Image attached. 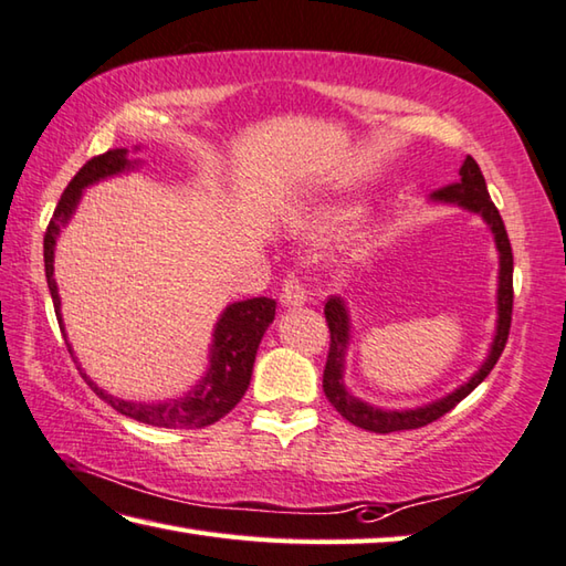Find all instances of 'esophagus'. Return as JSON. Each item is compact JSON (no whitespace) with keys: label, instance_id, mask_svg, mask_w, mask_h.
<instances>
[{"label":"esophagus","instance_id":"1","mask_svg":"<svg viewBox=\"0 0 566 566\" xmlns=\"http://www.w3.org/2000/svg\"><path fill=\"white\" fill-rule=\"evenodd\" d=\"M280 302L284 306H304L306 304V290L300 280H290L282 286Z\"/></svg>","mask_w":566,"mask_h":566}]
</instances>
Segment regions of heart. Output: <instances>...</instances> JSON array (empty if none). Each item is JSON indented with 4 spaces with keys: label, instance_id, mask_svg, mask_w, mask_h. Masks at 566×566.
<instances>
[{
    "label": "heart",
    "instance_id": "obj_1",
    "mask_svg": "<svg viewBox=\"0 0 566 566\" xmlns=\"http://www.w3.org/2000/svg\"><path fill=\"white\" fill-rule=\"evenodd\" d=\"M358 210L354 205H342V202H318L312 208H304L296 218V228L304 230L306 234H334L344 230L346 224L356 220Z\"/></svg>",
    "mask_w": 566,
    "mask_h": 566
}]
</instances>
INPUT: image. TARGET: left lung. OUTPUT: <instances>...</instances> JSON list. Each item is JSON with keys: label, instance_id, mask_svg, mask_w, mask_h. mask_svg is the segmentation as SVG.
I'll list each match as a JSON object with an SVG mask.
<instances>
[{"label": "left lung", "instance_id": "obj_1", "mask_svg": "<svg viewBox=\"0 0 566 566\" xmlns=\"http://www.w3.org/2000/svg\"><path fill=\"white\" fill-rule=\"evenodd\" d=\"M436 202H448L458 205V208H465L470 212H478L482 220L490 224L492 234H495V248L500 252V284H497V332L492 338L490 354L468 384L455 388L453 394L446 398L433 400L423 408H410V410H384L376 406H368L364 400L352 396L344 386V364H346V348L348 338H352V324H348V312L342 296H328L324 306V316L328 324V334H332V342H328V356L324 366V394L338 413H342L348 423H354L364 430H371V433H396V430H413L433 423L440 416H446L448 410H453L462 398L472 394L482 381H485L488 374L495 368L500 354L505 352L507 336H510V322H512V300H515V292H512V248L510 238L505 230V222H502L495 202L490 200L485 178H482L480 166L470 156L465 158L460 168V180L450 182L446 188L436 190L430 195Z\"/></svg>", "mask_w": 566, "mask_h": 566}]
</instances>
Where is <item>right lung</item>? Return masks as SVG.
Masks as SVG:
<instances>
[{"instance_id":"1","label":"right lung","mask_w":566,"mask_h":566,"mask_svg":"<svg viewBox=\"0 0 566 566\" xmlns=\"http://www.w3.org/2000/svg\"><path fill=\"white\" fill-rule=\"evenodd\" d=\"M133 166H136V163L128 160L126 148L106 150L104 156L91 158L86 166L76 172L74 180L66 185V190L61 195L54 210V218L49 220V228L44 234V270L61 332H64V322H61V300L54 280V250L59 232L71 220V214H74L84 188L104 178L118 176V172ZM274 310L276 302L266 300V296H254V300L230 304L228 310L222 312L218 326H214L208 374H205L202 381L198 386H192L182 398H170L163 400V403H133V400H123L106 394L104 388H98L84 371H81V364L76 361L74 352H71L69 342L66 346L91 390H94L101 400H106L111 408H116L118 413L138 420V423L158 428H205L218 423L220 418L228 416L242 400L252 378L256 348H260L266 326L272 324Z\"/></svg>"}]
</instances>
